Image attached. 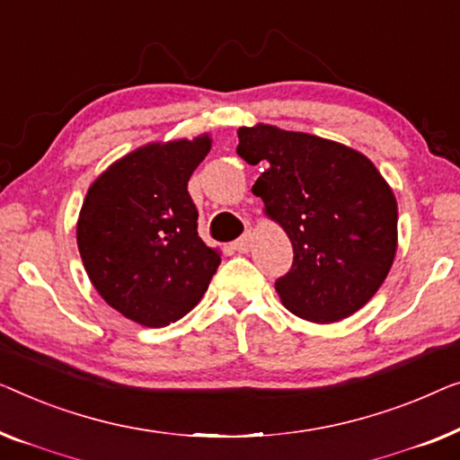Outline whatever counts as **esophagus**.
Here are the masks:
<instances>
[{
    "instance_id": "34e87169",
    "label": "esophagus",
    "mask_w": 460,
    "mask_h": 460,
    "mask_svg": "<svg viewBox=\"0 0 460 460\" xmlns=\"http://www.w3.org/2000/svg\"><path fill=\"white\" fill-rule=\"evenodd\" d=\"M252 248V233L245 231L242 237L237 239V242H233V250H237L239 254H245Z\"/></svg>"
}]
</instances>
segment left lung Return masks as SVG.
Returning <instances> with one entry per match:
<instances>
[{"instance_id":"1","label":"left lung","mask_w":460,"mask_h":460,"mask_svg":"<svg viewBox=\"0 0 460 460\" xmlns=\"http://www.w3.org/2000/svg\"><path fill=\"white\" fill-rule=\"evenodd\" d=\"M237 154L264 172L252 187L294 245L275 289L289 313L338 323L377 294L398 248V204L381 172L352 147L258 122L237 128Z\"/></svg>"}]
</instances>
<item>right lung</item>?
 I'll return each mask as SVG.
<instances>
[{
	"label": "right lung",
	"mask_w": 460,
	"mask_h": 460,
	"mask_svg": "<svg viewBox=\"0 0 460 460\" xmlns=\"http://www.w3.org/2000/svg\"><path fill=\"white\" fill-rule=\"evenodd\" d=\"M210 147L208 133L141 146L110 164L83 199V267L110 306L144 327L190 313L221 264V252L198 235L187 191Z\"/></svg>",
	"instance_id": "1"
}]
</instances>
